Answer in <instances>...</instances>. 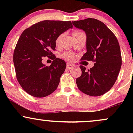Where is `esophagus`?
<instances>
[{
  "mask_svg": "<svg viewBox=\"0 0 133 133\" xmlns=\"http://www.w3.org/2000/svg\"><path fill=\"white\" fill-rule=\"evenodd\" d=\"M72 67H73V65L72 64H67V68H68V69H71Z\"/></svg>",
  "mask_w": 133,
  "mask_h": 133,
  "instance_id": "1",
  "label": "esophagus"
}]
</instances>
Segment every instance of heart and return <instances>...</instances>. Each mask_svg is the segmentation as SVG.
<instances>
[{"label":"heart","instance_id":"1","mask_svg":"<svg viewBox=\"0 0 133 133\" xmlns=\"http://www.w3.org/2000/svg\"><path fill=\"white\" fill-rule=\"evenodd\" d=\"M82 32V31L79 30H74V31L72 32V36L73 37H75V36H79V35L81 34ZM61 37H62V35H60L57 37V39L56 40V45H58L60 43V41L61 39ZM63 57L65 58V59H68V60H72V59H74V54H72L71 52H65L64 54H63Z\"/></svg>","mask_w":133,"mask_h":133}]
</instances>
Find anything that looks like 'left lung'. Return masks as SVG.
<instances>
[{
	"instance_id": "left-lung-1",
	"label": "left lung",
	"mask_w": 133,
	"mask_h": 133,
	"mask_svg": "<svg viewBox=\"0 0 133 133\" xmlns=\"http://www.w3.org/2000/svg\"><path fill=\"white\" fill-rule=\"evenodd\" d=\"M72 24L84 30L87 36V52L81 59L95 62L88 71L80 65L82 74L76 79L77 88L89 96L103 95L113 86L121 67L118 41L114 33L97 19L88 18Z\"/></svg>"
}]
</instances>
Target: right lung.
<instances>
[{"label":"right lung","instance_id":"obj_1","mask_svg":"<svg viewBox=\"0 0 133 133\" xmlns=\"http://www.w3.org/2000/svg\"><path fill=\"white\" fill-rule=\"evenodd\" d=\"M73 25L71 21H43L26 29L20 36L14 52L16 77L22 89L30 96L43 97L57 89L66 63L56 58V40ZM47 56L52 59L49 66L42 63Z\"/></svg>","mask_w":133,"mask_h":133}]
</instances>
